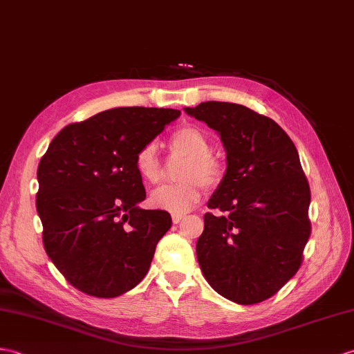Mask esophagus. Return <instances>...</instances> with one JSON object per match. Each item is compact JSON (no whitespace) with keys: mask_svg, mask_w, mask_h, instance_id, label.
<instances>
[{"mask_svg":"<svg viewBox=\"0 0 354 354\" xmlns=\"http://www.w3.org/2000/svg\"><path fill=\"white\" fill-rule=\"evenodd\" d=\"M184 218H185V216H183V214H174V216H171V221H174L175 225H178L179 221L184 220Z\"/></svg>","mask_w":354,"mask_h":354,"instance_id":"1","label":"esophagus"}]
</instances>
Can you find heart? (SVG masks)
<instances>
[{
    "label": "heart",
    "mask_w": 354,
    "mask_h": 354,
    "mask_svg": "<svg viewBox=\"0 0 354 354\" xmlns=\"http://www.w3.org/2000/svg\"><path fill=\"white\" fill-rule=\"evenodd\" d=\"M175 152L188 158L180 178L185 179L175 185H164L153 190L151 205L174 214H184L193 209L205 192V184L214 185L223 176L221 162L208 153V138L199 128L185 127L178 129L170 138ZM136 170L145 184H157L161 179V167L157 157V146L147 143L136 155Z\"/></svg>",
    "instance_id": "heart-1"
}]
</instances>
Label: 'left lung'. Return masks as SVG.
<instances>
[{
    "instance_id": "obj_1",
    "label": "left lung",
    "mask_w": 354,
    "mask_h": 354,
    "mask_svg": "<svg viewBox=\"0 0 354 354\" xmlns=\"http://www.w3.org/2000/svg\"><path fill=\"white\" fill-rule=\"evenodd\" d=\"M184 111L214 129L226 151V171L208 201L226 216H203L202 273L238 305L264 301L297 273L310 235L299 152L274 120L244 105L208 101Z\"/></svg>"
}]
</instances>
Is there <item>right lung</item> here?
Returning <instances> with one entry per match:
<instances>
[{"label": "right lung", "mask_w": 354, "mask_h": 354, "mask_svg": "<svg viewBox=\"0 0 354 354\" xmlns=\"http://www.w3.org/2000/svg\"><path fill=\"white\" fill-rule=\"evenodd\" d=\"M179 114L119 106L71 123L49 143L36 208L46 254L77 290L111 299L146 276L171 217L138 207L146 192L134 160Z\"/></svg>", "instance_id": "right-lung-1"}]
</instances>
